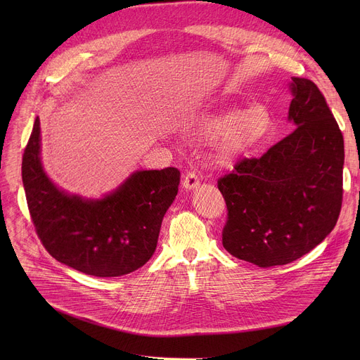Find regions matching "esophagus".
<instances>
[{"instance_id":"1","label":"esophagus","mask_w":360,"mask_h":360,"mask_svg":"<svg viewBox=\"0 0 360 360\" xmlns=\"http://www.w3.org/2000/svg\"><path fill=\"white\" fill-rule=\"evenodd\" d=\"M182 185L185 190H194V188H197L200 185V179L198 176L194 174V172H188L185 176H184V181H182Z\"/></svg>"}]
</instances>
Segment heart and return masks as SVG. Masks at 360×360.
Returning a JSON list of instances; mask_svg holds the SVG:
<instances>
[{
	"mask_svg": "<svg viewBox=\"0 0 360 360\" xmlns=\"http://www.w3.org/2000/svg\"><path fill=\"white\" fill-rule=\"evenodd\" d=\"M271 128V112L266 106L254 105L245 110L226 108L205 112L193 121L191 129L202 139L220 134L214 143L216 156L223 165H229L266 140Z\"/></svg>",
	"mask_w": 360,
	"mask_h": 360,
	"instance_id": "1",
	"label": "heart"
}]
</instances>
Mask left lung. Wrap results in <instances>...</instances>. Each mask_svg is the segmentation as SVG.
Returning <instances> with one entry per match:
<instances>
[{"label": "left lung", "instance_id": "1", "mask_svg": "<svg viewBox=\"0 0 360 360\" xmlns=\"http://www.w3.org/2000/svg\"><path fill=\"white\" fill-rule=\"evenodd\" d=\"M289 89L288 120L296 128L217 182L228 205L224 250L262 269L312 251L331 233L342 209V131L315 83L292 77Z\"/></svg>", "mask_w": 360, "mask_h": 360}]
</instances>
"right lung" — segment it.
<instances>
[{
	"mask_svg": "<svg viewBox=\"0 0 360 360\" xmlns=\"http://www.w3.org/2000/svg\"><path fill=\"white\" fill-rule=\"evenodd\" d=\"M22 178L32 221L45 250L84 274L118 277L143 267L155 254L181 174L176 167L136 170L102 198L68 194L44 170L37 117L23 155Z\"/></svg>",
	"mask_w": 360,
	"mask_h": 360,
	"instance_id": "add662e5",
	"label": "right lung"
}]
</instances>
